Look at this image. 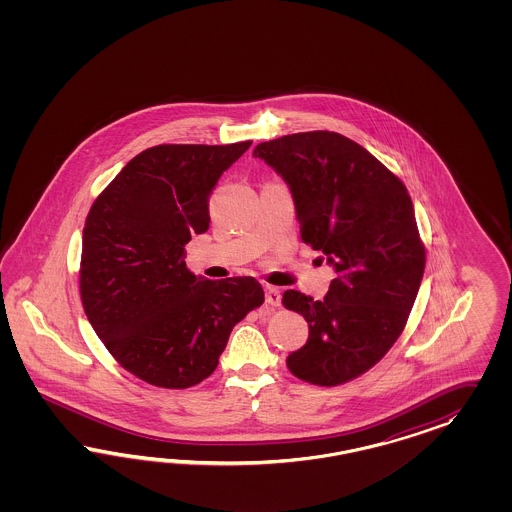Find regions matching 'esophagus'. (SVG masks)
<instances>
[{"label": "esophagus", "mask_w": 512, "mask_h": 512, "mask_svg": "<svg viewBox=\"0 0 512 512\" xmlns=\"http://www.w3.org/2000/svg\"><path fill=\"white\" fill-rule=\"evenodd\" d=\"M266 302L270 304V306H281V291L276 289V287H266Z\"/></svg>", "instance_id": "1"}]
</instances>
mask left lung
<instances>
[{"label": "left lung", "mask_w": 512, "mask_h": 512, "mask_svg": "<svg viewBox=\"0 0 512 512\" xmlns=\"http://www.w3.org/2000/svg\"><path fill=\"white\" fill-rule=\"evenodd\" d=\"M253 155L289 186L302 240L336 272L323 300L285 291L283 306L310 326L287 368L336 387L387 355L415 304L426 257L413 202L400 178L340 133L285 135Z\"/></svg>", "instance_id": "left-lung-1"}]
</instances>
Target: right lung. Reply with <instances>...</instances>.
<instances>
[{"instance_id":"right-lung-1","label":"right lung","mask_w":512,"mask_h":512,"mask_svg":"<svg viewBox=\"0 0 512 512\" xmlns=\"http://www.w3.org/2000/svg\"><path fill=\"white\" fill-rule=\"evenodd\" d=\"M249 146L148 148L86 217L82 306L110 355L150 385L187 388L212 375L234 325L264 302L257 279H206L184 261L191 236L208 231L219 176Z\"/></svg>"}]
</instances>
